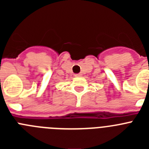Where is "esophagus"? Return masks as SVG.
I'll return each instance as SVG.
<instances>
[{"instance_id": "1", "label": "esophagus", "mask_w": 149, "mask_h": 149, "mask_svg": "<svg viewBox=\"0 0 149 149\" xmlns=\"http://www.w3.org/2000/svg\"><path fill=\"white\" fill-rule=\"evenodd\" d=\"M81 75H82L81 74H76L74 76H75V77H81Z\"/></svg>"}]
</instances>
